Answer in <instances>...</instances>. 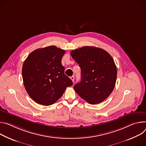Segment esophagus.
Returning a JSON list of instances; mask_svg holds the SVG:
<instances>
[{
	"label": "esophagus",
	"mask_w": 146,
	"mask_h": 146,
	"mask_svg": "<svg viewBox=\"0 0 146 146\" xmlns=\"http://www.w3.org/2000/svg\"><path fill=\"white\" fill-rule=\"evenodd\" d=\"M70 79L72 80V81L74 82V76H71L70 77Z\"/></svg>",
	"instance_id": "obj_1"
}]
</instances>
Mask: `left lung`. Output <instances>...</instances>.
<instances>
[{
    "mask_svg": "<svg viewBox=\"0 0 146 146\" xmlns=\"http://www.w3.org/2000/svg\"><path fill=\"white\" fill-rule=\"evenodd\" d=\"M81 70V80L74 89L91 104L105 100L114 89L117 70L111 55L102 48L84 46L71 52Z\"/></svg>",
    "mask_w": 146,
    "mask_h": 146,
    "instance_id": "left-lung-1",
    "label": "left lung"
}]
</instances>
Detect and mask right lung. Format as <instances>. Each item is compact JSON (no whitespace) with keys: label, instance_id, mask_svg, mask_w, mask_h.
<instances>
[{"label":"right lung","instance_id":"1","mask_svg":"<svg viewBox=\"0 0 146 146\" xmlns=\"http://www.w3.org/2000/svg\"><path fill=\"white\" fill-rule=\"evenodd\" d=\"M66 51L55 46L38 48L24 61L22 76L24 87L36 103L49 106L59 99L72 80L64 74L61 59Z\"/></svg>","mask_w":146,"mask_h":146}]
</instances>
